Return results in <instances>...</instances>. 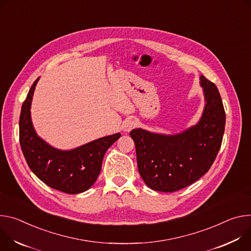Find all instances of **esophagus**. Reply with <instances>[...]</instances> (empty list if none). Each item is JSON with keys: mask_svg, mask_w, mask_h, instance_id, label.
<instances>
[{"mask_svg": "<svg viewBox=\"0 0 251 251\" xmlns=\"http://www.w3.org/2000/svg\"><path fill=\"white\" fill-rule=\"evenodd\" d=\"M135 125H136V123L134 120H127L124 125V130L128 132L135 126Z\"/></svg>", "mask_w": 251, "mask_h": 251, "instance_id": "34e87169", "label": "esophagus"}]
</instances>
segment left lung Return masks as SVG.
<instances>
[{
	"label": "left lung",
	"mask_w": 251,
	"mask_h": 251,
	"mask_svg": "<svg viewBox=\"0 0 251 251\" xmlns=\"http://www.w3.org/2000/svg\"><path fill=\"white\" fill-rule=\"evenodd\" d=\"M205 106L199 124L185 131L164 135L142 128L129 132L137 169L151 189L174 192L196 182L210 169L220 150L226 111L214 83L201 76Z\"/></svg>",
	"instance_id": "left-lung-1"
}]
</instances>
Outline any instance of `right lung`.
<instances>
[{
	"label": "right lung",
	"mask_w": 251,
	"mask_h": 251,
	"mask_svg": "<svg viewBox=\"0 0 251 251\" xmlns=\"http://www.w3.org/2000/svg\"><path fill=\"white\" fill-rule=\"evenodd\" d=\"M39 78L22 105L20 145L31 171L47 185L62 192L76 194L88 190L97 180L107 149L121 133L104 136L72 151L53 149L40 138L32 125L31 103Z\"/></svg>",
	"instance_id": "add662e5"
}]
</instances>
